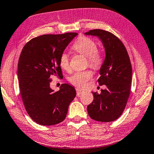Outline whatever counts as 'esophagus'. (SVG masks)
I'll use <instances>...</instances> for the list:
<instances>
[{"mask_svg":"<svg viewBox=\"0 0 154 154\" xmlns=\"http://www.w3.org/2000/svg\"><path fill=\"white\" fill-rule=\"evenodd\" d=\"M76 91H77V96H79V95L82 94V93L85 91H84L83 89H79V88H78V87H77V88H76Z\"/></svg>","mask_w":154,"mask_h":154,"instance_id":"obj_1","label":"esophagus"}]
</instances>
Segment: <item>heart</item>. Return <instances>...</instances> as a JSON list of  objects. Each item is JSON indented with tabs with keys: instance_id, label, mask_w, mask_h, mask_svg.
Returning <instances> with one entry per match:
<instances>
[{
	"instance_id": "1",
	"label": "heart",
	"mask_w": 154,
	"mask_h": 154,
	"mask_svg": "<svg viewBox=\"0 0 154 154\" xmlns=\"http://www.w3.org/2000/svg\"><path fill=\"white\" fill-rule=\"evenodd\" d=\"M75 52L86 56L87 63L94 69H99L102 65L104 58L102 52L97 50V45L91 38L82 36L76 40L72 46ZM60 65L62 69L68 71L69 69V61L68 54L65 52L61 54L60 57ZM92 72L89 69L77 71L69 77L71 84L79 87H83L91 77Z\"/></svg>"
}]
</instances>
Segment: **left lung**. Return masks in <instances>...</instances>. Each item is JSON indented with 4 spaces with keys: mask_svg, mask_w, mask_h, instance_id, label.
<instances>
[{
    "mask_svg": "<svg viewBox=\"0 0 154 154\" xmlns=\"http://www.w3.org/2000/svg\"><path fill=\"white\" fill-rule=\"evenodd\" d=\"M85 35L99 38L106 53L98 82L106 88L101 89L100 94L92 92L94 100L87 106V112L94 120L113 122L122 115L129 97L132 68L129 54L122 42L108 31L96 29Z\"/></svg>",
    "mask_w": 154,
    "mask_h": 154,
    "instance_id": "left-lung-1",
    "label": "left lung"
}]
</instances>
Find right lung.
Returning a JSON list of instances; mask_svg holds the SVG:
<instances>
[{
	"label": "right lung",
	"instance_id": "obj_1",
	"mask_svg": "<svg viewBox=\"0 0 154 154\" xmlns=\"http://www.w3.org/2000/svg\"><path fill=\"white\" fill-rule=\"evenodd\" d=\"M77 35H43L23 48L17 64L19 87L25 109L37 124L51 126L63 122L76 96L74 87L66 83L54 92L50 78L51 75L63 77L60 57Z\"/></svg>",
	"mask_w": 154,
	"mask_h": 154
}]
</instances>
